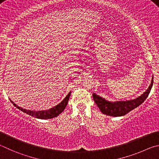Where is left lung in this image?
Instances as JSON below:
<instances>
[{
    "label": "left lung",
    "mask_w": 159,
    "mask_h": 159,
    "mask_svg": "<svg viewBox=\"0 0 159 159\" xmlns=\"http://www.w3.org/2000/svg\"><path fill=\"white\" fill-rule=\"evenodd\" d=\"M153 78L151 82V84L147 89V91L143 95L138 97L136 99L130 100L127 101H116V102H109L105 101L104 98L99 96L96 95L95 93H93V98L94 101L99 107L101 112L105 115L113 116H124L129 113L130 111L135 109L139 105H141L145 101L146 98L148 97L150 91L152 89L153 85Z\"/></svg>",
    "instance_id": "1"
}]
</instances>
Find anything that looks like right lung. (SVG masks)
<instances>
[{
	"mask_svg": "<svg viewBox=\"0 0 159 159\" xmlns=\"http://www.w3.org/2000/svg\"><path fill=\"white\" fill-rule=\"evenodd\" d=\"M71 92H70L68 95L66 96L65 98L63 100V101L60 102L59 104L56 105L55 107L51 108L48 110H44V111H34V110H29L26 109H23L22 107H19L18 105H16L15 103H14L10 100V101L12 102V103L15 105V106L18 108L19 110H20L22 112L24 113H26L27 115H29L32 116H34L35 118L38 119H52L53 117H56L59 115V114L63 112V110L65 109L67 104H68V100L70 98V96Z\"/></svg>",
	"mask_w": 159,
	"mask_h": 159,
	"instance_id": "obj_1",
	"label": "right lung"
}]
</instances>
